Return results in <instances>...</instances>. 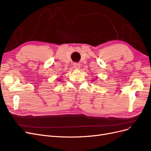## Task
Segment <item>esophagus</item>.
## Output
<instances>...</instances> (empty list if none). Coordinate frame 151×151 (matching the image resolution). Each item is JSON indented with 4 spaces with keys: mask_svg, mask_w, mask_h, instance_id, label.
Wrapping results in <instances>:
<instances>
[{
    "mask_svg": "<svg viewBox=\"0 0 151 151\" xmlns=\"http://www.w3.org/2000/svg\"><path fill=\"white\" fill-rule=\"evenodd\" d=\"M74 67L76 68H79V67H80L79 63H74Z\"/></svg>",
    "mask_w": 151,
    "mask_h": 151,
    "instance_id": "obj_1",
    "label": "esophagus"
}]
</instances>
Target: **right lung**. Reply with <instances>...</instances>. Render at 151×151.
<instances>
[{"instance_id":"obj_1","label":"right lung","mask_w":151,"mask_h":151,"mask_svg":"<svg viewBox=\"0 0 151 151\" xmlns=\"http://www.w3.org/2000/svg\"><path fill=\"white\" fill-rule=\"evenodd\" d=\"M59 81H60V80H59Z\"/></svg>"}]
</instances>
